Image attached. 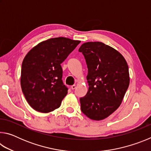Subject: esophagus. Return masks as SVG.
Wrapping results in <instances>:
<instances>
[{
	"instance_id": "34e87169",
	"label": "esophagus",
	"mask_w": 151,
	"mask_h": 151,
	"mask_svg": "<svg viewBox=\"0 0 151 151\" xmlns=\"http://www.w3.org/2000/svg\"><path fill=\"white\" fill-rule=\"evenodd\" d=\"M70 88H71V89H72V90H74V89H75V88H76V85H72V86H70Z\"/></svg>"
}]
</instances>
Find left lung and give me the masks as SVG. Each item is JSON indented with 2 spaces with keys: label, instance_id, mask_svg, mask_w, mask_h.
Here are the masks:
<instances>
[{
  "label": "left lung",
  "instance_id": "1",
  "mask_svg": "<svg viewBox=\"0 0 151 151\" xmlns=\"http://www.w3.org/2000/svg\"><path fill=\"white\" fill-rule=\"evenodd\" d=\"M78 51L88 68V90L80 99L81 111L92 120H103L123 100L130 83L129 66L121 53L101 42L83 43Z\"/></svg>",
  "mask_w": 151,
  "mask_h": 151
}]
</instances>
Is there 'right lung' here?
Returning <instances> with one entry per match:
<instances>
[{
  "label": "right lung",
  "mask_w": 151,
  "mask_h": 151,
  "mask_svg": "<svg viewBox=\"0 0 151 151\" xmlns=\"http://www.w3.org/2000/svg\"><path fill=\"white\" fill-rule=\"evenodd\" d=\"M80 42L53 38L39 43L25 56L20 85L28 103L35 111L47 113L60 106L68 93L62 81L60 64Z\"/></svg>",
  "instance_id": "1"
}]
</instances>
